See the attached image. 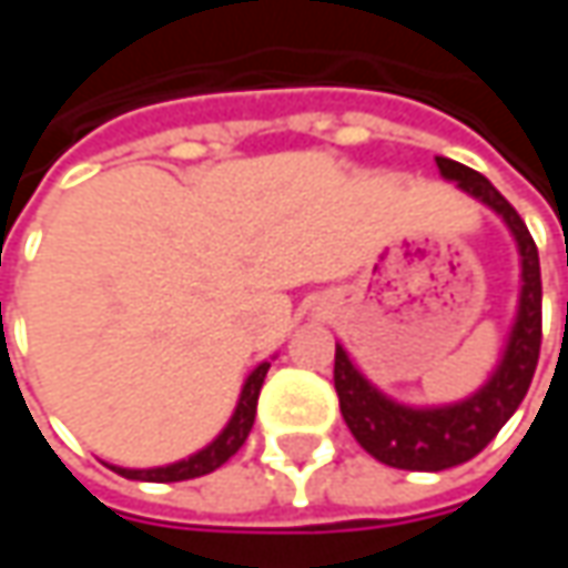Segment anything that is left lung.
Segmentation results:
<instances>
[{
  "label": "left lung",
  "mask_w": 568,
  "mask_h": 568,
  "mask_svg": "<svg viewBox=\"0 0 568 568\" xmlns=\"http://www.w3.org/2000/svg\"><path fill=\"white\" fill-rule=\"evenodd\" d=\"M436 166L443 180L490 207L513 233L518 250V303L493 373L458 402H398L363 376L344 344H335V388L344 424L376 462L402 470H446L474 458L528 395L540 354V262L525 221L477 170L448 158H436Z\"/></svg>",
  "instance_id": "8db88e82"
}]
</instances>
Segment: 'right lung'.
Segmentation results:
<instances>
[{"label":"right lung","mask_w":568,"mask_h":568,"mask_svg":"<svg viewBox=\"0 0 568 568\" xmlns=\"http://www.w3.org/2000/svg\"><path fill=\"white\" fill-rule=\"evenodd\" d=\"M268 366L272 363L262 361L255 369H252L243 388H240V398H236V407L230 414V420L224 424V429L207 443L205 448L192 452L189 458H180V462H170V465H161V468H120V465H110V468L129 477V480H148V484H176V480H192V477H202V474H211L217 470L227 458H233L246 436H250L252 424H255V404H258V392H262V382L268 376Z\"/></svg>","instance_id":"right-lung-1"}]
</instances>
